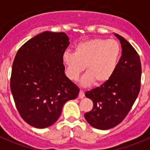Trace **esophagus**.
Masks as SVG:
<instances>
[{"mask_svg": "<svg viewBox=\"0 0 150 150\" xmlns=\"http://www.w3.org/2000/svg\"><path fill=\"white\" fill-rule=\"evenodd\" d=\"M85 96V93L84 91H83V90H80L79 91V98H83Z\"/></svg>", "mask_w": 150, "mask_h": 150, "instance_id": "34e87169", "label": "esophagus"}]
</instances>
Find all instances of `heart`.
Here are the masks:
<instances>
[{
    "mask_svg": "<svg viewBox=\"0 0 150 150\" xmlns=\"http://www.w3.org/2000/svg\"><path fill=\"white\" fill-rule=\"evenodd\" d=\"M120 54L121 48L115 40L94 39L78 43L74 52H64L62 61L70 79L77 80L86 65L83 85L94 83L99 86L108 81L114 74Z\"/></svg>",
    "mask_w": 150,
    "mask_h": 150,
    "instance_id": "b5f03b06",
    "label": "heart"
}]
</instances>
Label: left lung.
Instances as JSON below:
<instances>
[{
	"mask_svg": "<svg viewBox=\"0 0 150 150\" xmlns=\"http://www.w3.org/2000/svg\"><path fill=\"white\" fill-rule=\"evenodd\" d=\"M121 43L122 56L110 79L85 95L93 102V109L85 119L97 129L107 130L122 122L132 109L140 88L141 63L133 46L115 34Z\"/></svg>",
	"mask_w": 150,
	"mask_h": 150,
	"instance_id": "obj_1",
	"label": "left lung"
}]
</instances>
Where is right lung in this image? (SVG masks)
<instances>
[{"label":"right lung","mask_w":150,"mask_h":150,"mask_svg":"<svg viewBox=\"0 0 150 150\" xmlns=\"http://www.w3.org/2000/svg\"><path fill=\"white\" fill-rule=\"evenodd\" d=\"M69 43L65 33L44 31L16 55L10 89L20 116L34 128L54 124L64 104L79 95V88L64 74L62 55Z\"/></svg>","instance_id":"1"}]
</instances>
